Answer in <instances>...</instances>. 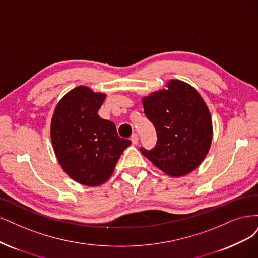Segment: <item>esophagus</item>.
Returning <instances> with one entry per match:
<instances>
[{
	"instance_id": "esophagus-1",
	"label": "esophagus",
	"mask_w": 258,
	"mask_h": 258,
	"mask_svg": "<svg viewBox=\"0 0 258 258\" xmlns=\"http://www.w3.org/2000/svg\"><path fill=\"white\" fill-rule=\"evenodd\" d=\"M131 140H132V144L133 145H137L138 144V140H139V137L137 134H134L132 137H131Z\"/></svg>"
}]
</instances>
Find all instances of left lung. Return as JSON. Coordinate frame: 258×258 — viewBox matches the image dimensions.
<instances>
[{
    "label": "left lung",
    "mask_w": 258,
    "mask_h": 258,
    "mask_svg": "<svg viewBox=\"0 0 258 258\" xmlns=\"http://www.w3.org/2000/svg\"><path fill=\"white\" fill-rule=\"evenodd\" d=\"M145 114L156 130L152 150L140 149L157 168L173 178L195 170L211 146V114L198 91L184 81L171 79L166 89L141 99Z\"/></svg>",
    "instance_id": "left-lung-1"
}]
</instances>
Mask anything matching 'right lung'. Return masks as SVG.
<instances>
[{
  "label": "right lung",
  "instance_id": "1",
  "mask_svg": "<svg viewBox=\"0 0 258 258\" xmlns=\"http://www.w3.org/2000/svg\"><path fill=\"white\" fill-rule=\"evenodd\" d=\"M106 94L79 86L56 104L50 125L53 150L63 170L86 186L103 184L113 173L131 140L98 115Z\"/></svg>",
  "mask_w": 258,
  "mask_h": 258
}]
</instances>
